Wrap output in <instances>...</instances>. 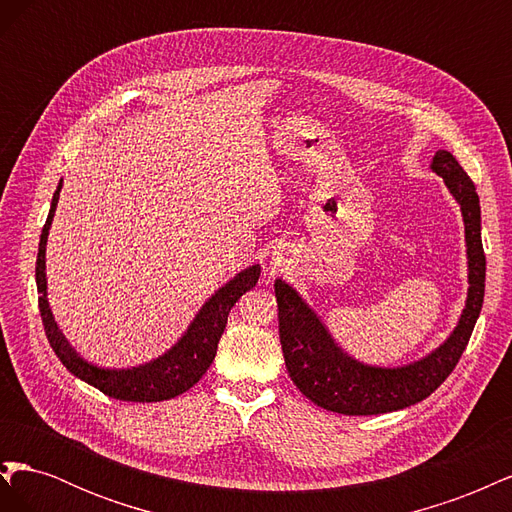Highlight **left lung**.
<instances>
[{"label": "left lung", "instance_id": "obj_1", "mask_svg": "<svg viewBox=\"0 0 512 512\" xmlns=\"http://www.w3.org/2000/svg\"><path fill=\"white\" fill-rule=\"evenodd\" d=\"M431 170L444 179L448 192L461 207L470 284L457 327L436 350L401 367L365 365L335 344L320 316L297 290L284 280H275L280 342L290 380L324 410L367 416L414 406L448 378L470 342L485 297V252L480 239L478 194L451 151H436Z\"/></svg>", "mask_w": 512, "mask_h": 512}]
</instances>
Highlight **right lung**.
<instances>
[{"instance_id":"add662e5","label":"right lung","mask_w":512,"mask_h":512,"mask_svg":"<svg viewBox=\"0 0 512 512\" xmlns=\"http://www.w3.org/2000/svg\"><path fill=\"white\" fill-rule=\"evenodd\" d=\"M59 192L61 181L51 200V211L42 228L36 258L40 316L44 324V333L49 337V344L55 350L57 359L64 363V367L76 378L96 386L104 395L121 401H164L192 389V386L203 378V374L215 359V352H218L220 337L226 329V320L232 305L241 299V294L256 286L260 277V265L243 269L220 290H215V294H211L205 305L198 309L196 318L190 322L188 331L181 335L179 342L170 350H166L162 356H158V359L128 369H108L94 365L85 361L83 356L68 344V339L59 331L53 318L49 299H46V239H49Z\"/></svg>"}]
</instances>
